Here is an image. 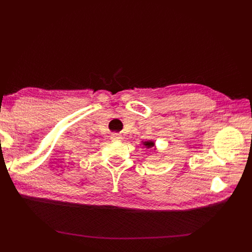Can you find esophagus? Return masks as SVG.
<instances>
[{
    "label": "esophagus",
    "mask_w": 252,
    "mask_h": 252,
    "mask_svg": "<svg viewBox=\"0 0 252 252\" xmlns=\"http://www.w3.org/2000/svg\"><path fill=\"white\" fill-rule=\"evenodd\" d=\"M111 139H113V140H119V141H121L122 139H123V136H122L120 133H112V134H111Z\"/></svg>",
    "instance_id": "obj_1"
}]
</instances>
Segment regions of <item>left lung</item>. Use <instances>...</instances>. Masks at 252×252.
Segmentation results:
<instances>
[{
	"instance_id": "8db88e82",
	"label": "left lung",
	"mask_w": 252,
	"mask_h": 252,
	"mask_svg": "<svg viewBox=\"0 0 252 252\" xmlns=\"http://www.w3.org/2000/svg\"><path fill=\"white\" fill-rule=\"evenodd\" d=\"M144 145H145V146H146V148H152V147L155 146V143L152 142V141H148V142H145Z\"/></svg>"
}]
</instances>
